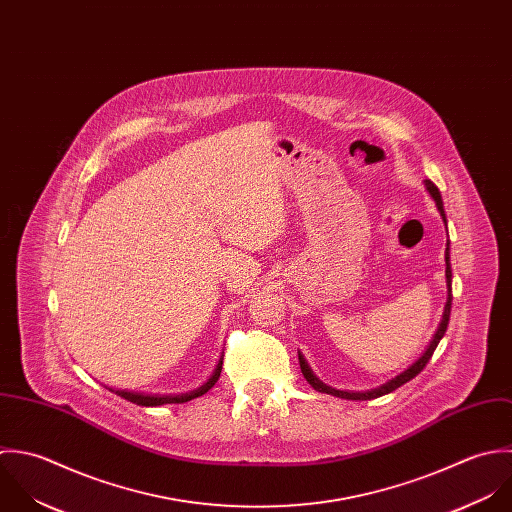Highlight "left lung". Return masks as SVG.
Returning <instances> with one entry per match:
<instances>
[{
    "mask_svg": "<svg viewBox=\"0 0 512 512\" xmlns=\"http://www.w3.org/2000/svg\"><path fill=\"white\" fill-rule=\"evenodd\" d=\"M425 182V188H427V192L431 194V198L435 200V206H437V210H439V214H441V218H443V222H445V226H447V216H445V208H443V200H441V192H439V188L427 178V180H423ZM445 278H447V304H445V310H443V318H441V324H439V328H437V332H435V336H433V340L429 341V345L425 347V351L421 353V357L419 359H415L407 369H403L401 373H397L395 377H391V379H387L385 383H381V385H377V387H373V389H365V391H347V389H336V387H332V385H328V383H324L314 371H312V367L308 365V361H306V357L298 351V359H300V367H302V373H304V377H306V381L316 389V391H320V393H328V395H334V397H341V399H353V401H365V399H375V397H381V395H387V393H391V391H395L397 387H401L403 383H407V381H411L417 373H421V369L429 363V359H431V355H433V351H435V347L439 345V341L441 338L445 336V332H447V326H449V316H451V302H453V294H451V280H453V274H451V260H449V240H447V248H445Z\"/></svg>",
    "mask_w": 512,
    "mask_h": 512,
    "instance_id": "left-lung-1",
    "label": "left lung"
}]
</instances>
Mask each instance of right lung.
<instances>
[{
  "mask_svg": "<svg viewBox=\"0 0 512 512\" xmlns=\"http://www.w3.org/2000/svg\"><path fill=\"white\" fill-rule=\"evenodd\" d=\"M220 371H222V355L212 371V375L196 389H190V391H184V393H145V391H131V389H117V387H107L109 391H113L115 395L131 401V403H137V405H143V407H159V405H167V403H186L190 399H196L200 395H204L208 389L214 387V383L218 381L220 377Z\"/></svg>",
  "mask_w": 512,
  "mask_h": 512,
  "instance_id": "add662e5",
  "label": "right lung"
}]
</instances>
